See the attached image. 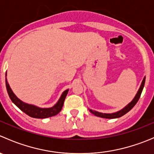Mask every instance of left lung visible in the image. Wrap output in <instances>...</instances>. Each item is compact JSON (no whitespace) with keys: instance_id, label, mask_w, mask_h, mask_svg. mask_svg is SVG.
Wrapping results in <instances>:
<instances>
[{"instance_id":"1","label":"left lung","mask_w":154,"mask_h":154,"mask_svg":"<svg viewBox=\"0 0 154 154\" xmlns=\"http://www.w3.org/2000/svg\"><path fill=\"white\" fill-rule=\"evenodd\" d=\"M144 82H145V77H144L143 80H142V83H141V86L139 87V90H138L137 93H136V96L134 97V98L133 99L130 103H129L127 106L124 107L122 109L119 110V111L113 113H103V112H99L95 111V110H92L91 109H88L90 112H91L92 114H94V116H97V117L103 118V119H117V118H120L122 116H123L124 115H125L126 113L128 112L130 109H133V107L136 104V103L139 100V97H140L141 94H142V91L143 90L144 86Z\"/></svg>"}]
</instances>
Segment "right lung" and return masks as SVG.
Listing matches in <instances>:
<instances>
[{"mask_svg": "<svg viewBox=\"0 0 154 154\" xmlns=\"http://www.w3.org/2000/svg\"><path fill=\"white\" fill-rule=\"evenodd\" d=\"M6 77H7V72H6ZM6 87H7L9 96L14 104L18 106L24 113L28 115L30 117L35 118V119H46V118L52 117V116L58 114L63 108L65 99H66V95L68 92V89L65 90L54 106L50 107V108H41V107L35 106V105L29 104L25 102H23L22 100L18 98L17 96L13 93L12 90L11 89L10 85L7 82V77H6Z\"/></svg>", "mask_w": 154, "mask_h": 154, "instance_id": "1", "label": "right lung"}]
</instances>
